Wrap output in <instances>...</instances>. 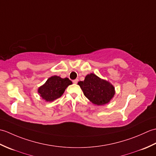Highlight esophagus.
I'll return each mask as SVG.
<instances>
[{
	"label": "esophagus",
	"mask_w": 156,
	"mask_h": 156,
	"mask_svg": "<svg viewBox=\"0 0 156 156\" xmlns=\"http://www.w3.org/2000/svg\"><path fill=\"white\" fill-rule=\"evenodd\" d=\"M78 79H76V80H73V82H74V84H77V83H78Z\"/></svg>",
	"instance_id": "esophagus-1"
}]
</instances>
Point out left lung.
<instances>
[{"instance_id":"1","label":"left lung","mask_w":156,"mask_h":156,"mask_svg":"<svg viewBox=\"0 0 156 156\" xmlns=\"http://www.w3.org/2000/svg\"><path fill=\"white\" fill-rule=\"evenodd\" d=\"M78 84L85 97L96 105L101 106L108 103L115 94L113 85L93 73L86 76L84 80L78 82Z\"/></svg>"}]
</instances>
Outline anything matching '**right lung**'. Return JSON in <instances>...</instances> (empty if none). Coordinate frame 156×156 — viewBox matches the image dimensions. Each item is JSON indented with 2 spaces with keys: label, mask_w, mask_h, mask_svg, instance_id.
<instances>
[{
  "label": "right lung",
  "mask_w": 156,
  "mask_h": 156,
  "mask_svg": "<svg viewBox=\"0 0 156 156\" xmlns=\"http://www.w3.org/2000/svg\"><path fill=\"white\" fill-rule=\"evenodd\" d=\"M72 84L69 78H62L58 76L49 78L44 84L38 88V94L47 102H51L61 97L69 85Z\"/></svg>",
  "instance_id": "right-lung-1"
}]
</instances>
